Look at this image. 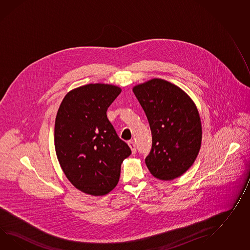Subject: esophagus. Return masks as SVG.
<instances>
[{
	"instance_id": "34e87169",
	"label": "esophagus",
	"mask_w": 250,
	"mask_h": 250,
	"mask_svg": "<svg viewBox=\"0 0 250 250\" xmlns=\"http://www.w3.org/2000/svg\"><path fill=\"white\" fill-rule=\"evenodd\" d=\"M128 146L130 147V149H131V151H132V153L134 154V153L136 152V148H135V145H134V142H133V141H129V142H128Z\"/></svg>"
}]
</instances>
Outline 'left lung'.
Segmentation results:
<instances>
[{
	"instance_id": "1",
	"label": "left lung",
	"mask_w": 250,
	"mask_h": 250,
	"mask_svg": "<svg viewBox=\"0 0 250 250\" xmlns=\"http://www.w3.org/2000/svg\"><path fill=\"white\" fill-rule=\"evenodd\" d=\"M152 131L147 168L162 181L182 176L194 164L201 146V117L194 101L178 85L152 79L133 86Z\"/></svg>"
}]
</instances>
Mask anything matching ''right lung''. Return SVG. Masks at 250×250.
Here are the masks:
<instances>
[{"label": "right lung", "mask_w": 250, "mask_h": 250, "mask_svg": "<svg viewBox=\"0 0 250 250\" xmlns=\"http://www.w3.org/2000/svg\"><path fill=\"white\" fill-rule=\"evenodd\" d=\"M121 87L96 83L76 87L63 98L54 128L56 154L74 187L104 196L119 181L123 161L131 154L106 116Z\"/></svg>", "instance_id": "1"}]
</instances>
